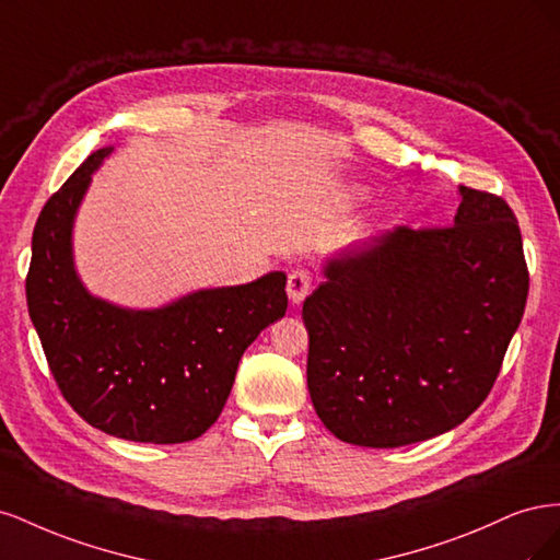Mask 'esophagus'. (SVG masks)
<instances>
[{
	"mask_svg": "<svg viewBox=\"0 0 560 560\" xmlns=\"http://www.w3.org/2000/svg\"><path fill=\"white\" fill-rule=\"evenodd\" d=\"M311 287H313V276L306 268H296L292 270L290 278H287V296H290V301L296 306V303H301L311 294Z\"/></svg>",
	"mask_w": 560,
	"mask_h": 560,
	"instance_id": "34e87169",
	"label": "esophagus"
}]
</instances>
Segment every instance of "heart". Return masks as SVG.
Listing matches in <instances>:
<instances>
[{
	"label": "heart",
	"mask_w": 560,
	"mask_h": 560,
	"mask_svg": "<svg viewBox=\"0 0 560 560\" xmlns=\"http://www.w3.org/2000/svg\"><path fill=\"white\" fill-rule=\"evenodd\" d=\"M350 196H352V198H362V196H364V189H362V186H352Z\"/></svg>",
	"instance_id": "heart-1"
}]
</instances>
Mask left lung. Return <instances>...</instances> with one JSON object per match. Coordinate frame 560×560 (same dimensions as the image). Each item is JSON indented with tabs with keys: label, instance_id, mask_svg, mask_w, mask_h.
Instances as JSON below:
<instances>
[{
	"label": "left lung",
	"instance_id": "obj_1",
	"mask_svg": "<svg viewBox=\"0 0 560 560\" xmlns=\"http://www.w3.org/2000/svg\"><path fill=\"white\" fill-rule=\"evenodd\" d=\"M460 198L453 226H397L338 249L303 301L308 393L341 442L444 434L500 374L528 299L521 231L502 198L467 186Z\"/></svg>",
	"mask_w": 560,
	"mask_h": 560
}]
</instances>
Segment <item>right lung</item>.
<instances>
[{"mask_svg":"<svg viewBox=\"0 0 560 560\" xmlns=\"http://www.w3.org/2000/svg\"><path fill=\"white\" fill-rule=\"evenodd\" d=\"M103 147L48 198L25 282L27 311L62 397L105 434L142 444L198 439L222 413L243 352L287 311L282 270L208 287L159 308L100 299L74 264L77 212Z\"/></svg>","mask_w":560,"mask_h":560,"instance_id":"right-lung-1","label":"right lung"}]
</instances>
